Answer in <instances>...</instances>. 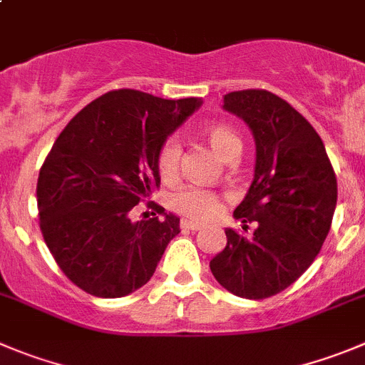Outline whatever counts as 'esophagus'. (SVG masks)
Segmentation results:
<instances>
[{
  "mask_svg": "<svg viewBox=\"0 0 365 365\" xmlns=\"http://www.w3.org/2000/svg\"><path fill=\"white\" fill-rule=\"evenodd\" d=\"M180 229L182 231H197V229H200V224H197V222H192V220H180Z\"/></svg>",
  "mask_w": 365,
  "mask_h": 365,
  "instance_id": "34e87169",
  "label": "esophagus"
}]
</instances>
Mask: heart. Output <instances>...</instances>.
Wrapping results in <instances>:
<instances>
[{
	"label": "heart",
	"instance_id": "heart-1",
	"mask_svg": "<svg viewBox=\"0 0 365 365\" xmlns=\"http://www.w3.org/2000/svg\"><path fill=\"white\" fill-rule=\"evenodd\" d=\"M202 140L213 148L215 154L222 161H235L242 152V140L231 127L224 123H207L200 128ZM180 163V145L175 138H170L163 143L158 155L159 175L165 180L173 179L179 172ZM172 207L182 217L192 220L204 222L211 220L220 213V200L217 193L204 188H182L172 197Z\"/></svg>",
	"mask_w": 365,
	"mask_h": 365
}]
</instances>
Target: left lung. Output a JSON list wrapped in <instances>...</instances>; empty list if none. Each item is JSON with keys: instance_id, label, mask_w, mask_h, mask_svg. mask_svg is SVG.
Instances as JSON below:
<instances>
[{"instance_id": "left-lung-1", "label": "left lung", "mask_w": 365, "mask_h": 365, "mask_svg": "<svg viewBox=\"0 0 365 365\" xmlns=\"http://www.w3.org/2000/svg\"><path fill=\"white\" fill-rule=\"evenodd\" d=\"M224 109L242 118L256 143L255 179L235 210L251 238L225 229L227 245L210 262L215 279L245 299L276 296L321 251L336 206V177L315 128L265 89L232 91Z\"/></svg>"}]
</instances>
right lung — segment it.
<instances>
[{
    "instance_id": "1",
    "label": "right lung",
    "mask_w": 365,
    "mask_h": 365,
    "mask_svg": "<svg viewBox=\"0 0 365 365\" xmlns=\"http://www.w3.org/2000/svg\"><path fill=\"white\" fill-rule=\"evenodd\" d=\"M200 103L118 89L93 100L58 134L37 180L39 225L78 289L114 299L155 272L179 235V218L152 202L154 218L133 222L130 210L159 186V150Z\"/></svg>"
}]
</instances>
